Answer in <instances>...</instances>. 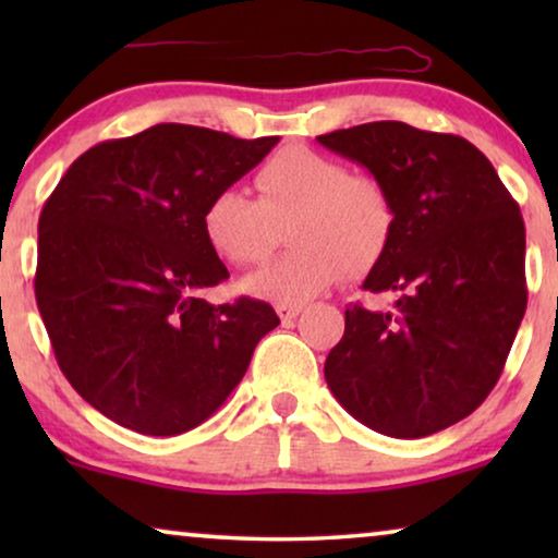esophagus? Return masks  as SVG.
<instances>
[{"label": "esophagus", "mask_w": 558, "mask_h": 558, "mask_svg": "<svg viewBox=\"0 0 558 558\" xmlns=\"http://www.w3.org/2000/svg\"><path fill=\"white\" fill-rule=\"evenodd\" d=\"M277 312H279V317H281V323H292V319H296L300 317V312H302V307H289V304H279L277 307Z\"/></svg>", "instance_id": "esophagus-1"}]
</instances>
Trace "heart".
<instances>
[{
	"label": "heart",
	"instance_id": "obj_1",
	"mask_svg": "<svg viewBox=\"0 0 558 558\" xmlns=\"http://www.w3.org/2000/svg\"><path fill=\"white\" fill-rule=\"evenodd\" d=\"M258 201L226 187L205 203L203 239L233 266L262 264L277 228L289 226L294 251L243 279V292L302 307L338 284L363 277L391 246L396 205L384 182L353 174L340 159L310 147H284L256 172Z\"/></svg>",
	"mask_w": 558,
	"mask_h": 558
}]
</instances>
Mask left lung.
<instances>
[{
  "label": "left lung",
  "mask_w": 558,
  "mask_h": 558,
  "mask_svg": "<svg viewBox=\"0 0 558 558\" xmlns=\"http://www.w3.org/2000/svg\"><path fill=\"white\" fill-rule=\"evenodd\" d=\"M317 142L391 193V246L363 289L399 294L391 312L350 304L325 380L373 432L429 437L470 416L506 365L529 300L521 210L462 136L371 121Z\"/></svg>",
  "instance_id": "obj_1"
}]
</instances>
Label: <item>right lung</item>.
Instances as JSON below:
<instances>
[{"instance_id": "add662e5", "label": "right lung", "mask_w": 558, "mask_h": 558, "mask_svg": "<svg viewBox=\"0 0 558 558\" xmlns=\"http://www.w3.org/2000/svg\"><path fill=\"white\" fill-rule=\"evenodd\" d=\"M277 142L157 124L83 151L52 190L37 223V310L63 376L111 422L149 437L195 429L279 325L251 296L203 300L228 269L201 231L205 203Z\"/></svg>"}]
</instances>
